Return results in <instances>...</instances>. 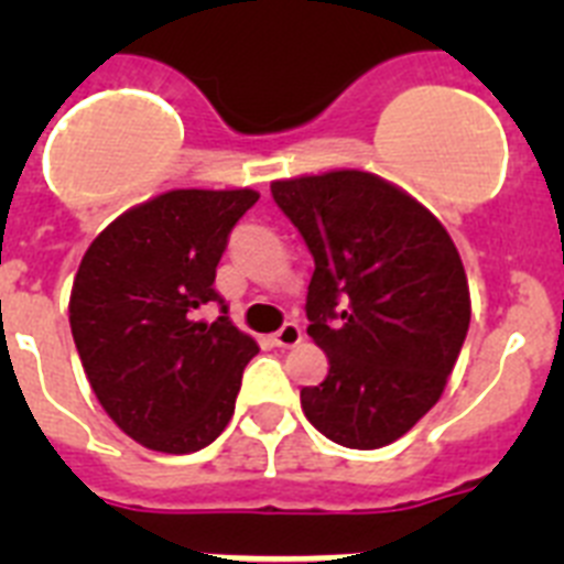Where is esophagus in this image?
<instances>
[{
    "label": "esophagus",
    "instance_id": "1",
    "mask_svg": "<svg viewBox=\"0 0 564 564\" xmlns=\"http://www.w3.org/2000/svg\"><path fill=\"white\" fill-rule=\"evenodd\" d=\"M273 344L282 347V350H291V347L302 344V327H299L296 322H285V325L273 333Z\"/></svg>",
    "mask_w": 564,
    "mask_h": 564
}]
</instances>
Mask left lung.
<instances>
[{
  "mask_svg": "<svg viewBox=\"0 0 564 564\" xmlns=\"http://www.w3.org/2000/svg\"><path fill=\"white\" fill-rule=\"evenodd\" d=\"M316 271L307 336L330 370L302 410L347 449H381L443 395L466 341L471 299L449 231L430 208L358 169L273 181Z\"/></svg>",
  "mask_w": 564,
  "mask_h": 564,
  "instance_id": "obj_1",
  "label": "left lung"
}]
</instances>
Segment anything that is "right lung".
<instances>
[{"label": "right lung", "instance_id": "1", "mask_svg": "<svg viewBox=\"0 0 564 564\" xmlns=\"http://www.w3.org/2000/svg\"><path fill=\"white\" fill-rule=\"evenodd\" d=\"M253 188H174L109 223L78 265L69 327L89 387L132 441L192 455L234 415L257 341L226 316L200 323L217 301V262Z\"/></svg>", "mask_w": 564, "mask_h": 564}]
</instances>
